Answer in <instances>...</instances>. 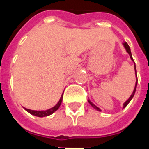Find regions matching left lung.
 <instances>
[{
	"label": "left lung",
	"instance_id": "left-lung-1",
	"mask_svg": "<svg viewBox=\"0 0 149 149\" xmlns=\"http://www.w3.org/2000/svg\"><path fill=\"white\" fill-rule=\"evenodd\" d=\"M123 45H124V47H125V49H126V52H128V54H129V56H130V58H131V60L132 61L134 62L133 59H132V56L131 50H130V48H129L128 45L126 42L123 43ZM134 64H135V62H134ZM134 69H135V73H136V65H134ZM136 85H137V76H136V84H135L134 90H133V92H132V95L130 96V97H129L128 100H126L125 103H124V106H123V108H125V107L127 106V105H128V104L129 103V102L131 101L132 99V97H134V94H135V93H136ZM88 102H89V104H90L91 105H92V107H93V108H94L95 109H97V111H99V112H100V111H101V110H100V109H99L98 107L96 106V105H95L93 103H92V102H91L89 100H88Z\"/></svg>",
	"mask_w": 149,
	"mask_h": 149
}]
</instances>
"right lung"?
<instances>
[{"instance_id": "obj_1", "label": "right lung", "mask_w": 149, "mask_h": 149, "mask_svg": "<svg viewBox=\"0 0 149 149\" xmlns=\"http://www.w3.org/2000/svg\"><path fill=\"white\" fill-rule=\"evenodd\" d=\"M62 99H63V94H62V96L61 97V99L58 101V103L56 104L55 106L52 107L51 109H49L45 110V111H35V110L28 109H25V108H24V109L28 112H29L30 114H32V115L36 116H38V117H44V116H47L51 115V114H52L53 112H56V110L58 109L59 107L61 106V104Z\"/></svg>"}]
</instances>
